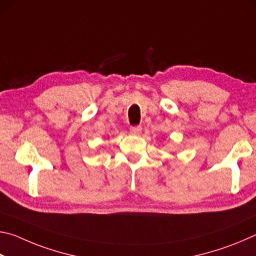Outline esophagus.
<instances>
[{"mask_svg":"<svg viewBox=\"0 0 256 256\" xmlns=\"http://www.w3.org/2000/svg\"><path fill=\"white\" fill-rule=\"evenodd\" d=\"M142 131V128L140 126V125H136V126H131L130 128V132H131L132 134H140Z\"/></svg>","mask_w":256,"mask_h":256,"instance_id":"1","label":"esophagus"}]
</instances>
